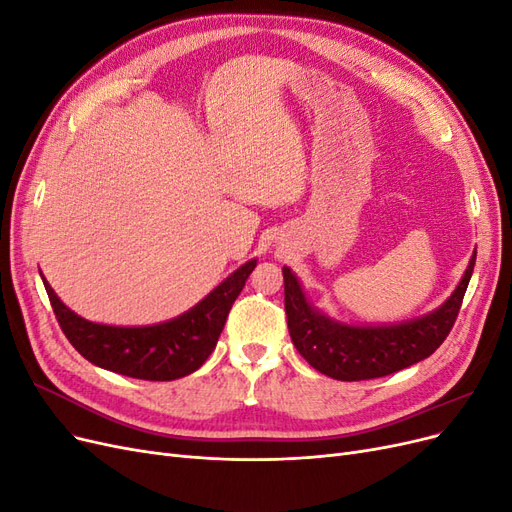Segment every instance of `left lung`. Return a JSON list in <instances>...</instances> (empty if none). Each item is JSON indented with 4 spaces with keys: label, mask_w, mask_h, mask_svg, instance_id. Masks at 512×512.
Listing matches in <instances>:
<instances>
[{
    "label": "left lung",
    "mask_w": 512,
    "mask_h": 512,
    "mask_svg": "<svg viewBox=\"0 0 512 512\" xmlns=\"http://www.w3.org/2000/svg\"><path fill=\"white\" fill-rule=\"evenodd\" d=\"M474 262L476 252L451 297L431 314L378 327H356L318 312L307 301L297 275L284 267V307L292 344L309 365L335 380L354 382L395 374L427 359L451 333Z\"/></svg>",
    "instance_id": "8db88e82"
}]
</instances>
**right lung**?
<instances>
[{"mask_svg": "<svg viewBox=\"0 0 512 512\" xmlns=\"http://www.w3.org/2000/svg\"><path fill=\"white\" fill-rule=\"evenodd\" d=\"M254 267L256 260H247L188 312L149 327L89 322L61 303L44 277L42 282L61 331L89 363L128 378L164 382L188 376L207 361Z\"/></svg>", "mask_w": 512, "mask_h": 512, "instance_id": "obj_1", "label": "right lung"}]
</instances>
